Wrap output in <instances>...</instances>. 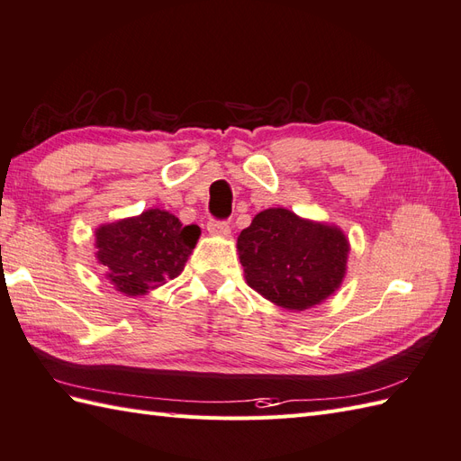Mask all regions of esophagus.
<instances>
[{
    "instance_id": "34e87169",
    "label": "esophagus",
    "mask_w": 461,
    "mask_h": 461,
    "mask_svg": "<svg viewBox=\"0 0 461 461\" xmlns=\"http://www.w3.org/2000/svg\"><path fill=\"white\" fill-rule=\"evenodd\" d=\"M207 230L215 237H229L230 234V224L227 221H209Z\"/></svg>"
}]
</instances>
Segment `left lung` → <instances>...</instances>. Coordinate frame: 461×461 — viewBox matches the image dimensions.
Wrapping results in <instances>:
<instances>
[{
	"mask_svg": "<svg viewBox=\"0 0 461 461\" xmlns=\"http://www.w3.org/2000/svg\"><path fill=\"white\" fill-rule=\"evenodd\" d=\"M237 250L254 291L282 309L305 311L342 285L350 242L336 224L272 207L239 234Z\"/></svg>",
	"mask_w": 461,
	"mask_h": 461,
	"instance_id": "1",
	"label": "left lung"
}]
</instances>
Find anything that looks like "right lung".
<instances>
[{
    "instance_id": "add662e5",
    "label": "right lung",
    "mask_w": 461,
    "mask_h": 461,
    "mask_svg": "<svg viewBox=\"0 0 461 461\" xmlns=\"http://www.w3.org/2000/svg\"><path fill=\"white\" fill-rule=\"evenodd\" d=\"M199 234L197 224H184L170 211L146 209L137 217L99 224L95 258L111 285L139 297L182 274Z\"/></svg>"
}]
</instances>
